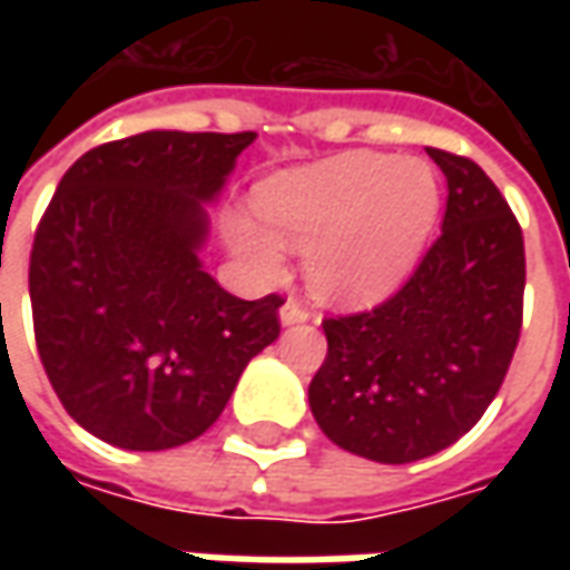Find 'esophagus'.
<instances>
[{"label": "esophagus", "instance_id": "obj_1", "mask_svg": "<svg viewBox=\"0 0 570 570\" xmlns=\"http://www.w3.org/2000/svg\"><path fill=\"white\" fill-rule=\"evenodd\" d=\"M308 321H311V311L302 308V305L293 302V298H289L284 308H281V323H284V326H296V323H308Z\"/></svg>", "mask_w": 570, "mask_h": 570}]
</instances>
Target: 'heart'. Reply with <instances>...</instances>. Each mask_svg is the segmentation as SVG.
<instances>
[{
  "instance_id": "1",
  "label": "heart",
  "mask_w": 570,
  "mask_h": 570,
  "mask_svg": "<svg viewBox=\"0 0 570 570\" xmlns=\"http://www.w3.org/2000/svg\"><path fill=\"white\" fill-rule=\"evenodd\" d=\"M440 179L419 158L342 151L268 176L256 213L225 225L237 262L262 281L286 272V249L305 253L314 296L357 308L391 296L415 268L440 219Z\"/></svg>"
}]
</instances>
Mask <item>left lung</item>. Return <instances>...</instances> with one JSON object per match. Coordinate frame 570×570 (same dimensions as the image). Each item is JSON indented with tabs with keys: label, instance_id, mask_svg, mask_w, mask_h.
<instances>
[{
	"label": "left lung",
	"instance_id": "8db88e82",
	"mask_svg": "<svg viewBox=\"0 0 570 570\" xmlns=\"http://www.w3.org/2000/svg\"><path fill=\"white\" fill-rule=\"evenodd\" d=\"M449 183L442 235L384 305L323 321L311 415L379 464L449 449L491 406L522 330L525 247L507 200L461 155L428 149Z\"/></svg>",
	"mask_w": 570,
	"mask_h": 570
}]
</instances>
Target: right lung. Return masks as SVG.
<instances>
[{
  "label": "right lung",
  "instance_id": "1",
  "mask_svg": "<svg viewBox=\"0 0 570 570\" xmlns=\"http://www.w3.org/2000/svg\"><path fill=\"white\" fill-rule=\"evenodd\" d=\"M253 140L146 130L60 179L32 244V326L48 382L97 440L130 452L198 440L281 335L284 298L244 302L200 262L207 207Z\"/></svg>",
  "mask_w": 570,
  "mask_h": 570
}]
</instances>
